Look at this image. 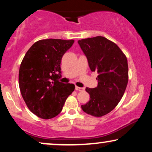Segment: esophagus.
<instances>
[{"instance_id": "obj_1", "label": "esophagus", "mask_w": 152, "mask_h": 152, "mask_svg": "<svg viewBox=\"0 0 152 152\" xmlns=\"http://www.w3.org/2000/svg\"><path fill=\"white\" fill-rule=\"evenodd\" d=\"M75 89H76V91H83L85 90V88H81V87L76 86Z\"/></svg>"}]
</instances>
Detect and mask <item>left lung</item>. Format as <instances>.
<instances>
[{"mask_svg":"<svg viewBox=\"0 0 152 152\" xmlns=\"http://www.w3.org/2000/svg\"><path fill=\"white\" fill-rule=\"evenodd\" d=\"M91 71L99 76L98 86L87 88L89 102L81 105L86 114L101 117L109 114L120 102L129 80L127 58L116 43L103 36L78 41Z\"/></svg>","mask_w":152,"mask_h":152,"instance_id":"obj_1","label":"left lung"}]
</instances>
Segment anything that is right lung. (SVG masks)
<instances>
[{"instance_id":"1","label":"right lung","mask_w":152,"mask_h":152,"mask_svg":"<svg viewBox=\"0 0 152 152\" xmlns=\"http://www.w3.org/2000/svg\"><path fill=\"white\" fill-rule=\"evenodd\" d=\"M74 43V40H40L23 58L18 75L20 93L28 108L38 117L50 119L58 115L75 89L73 83L58 81L63 56Z\"/></svg>"}]
</instances>
